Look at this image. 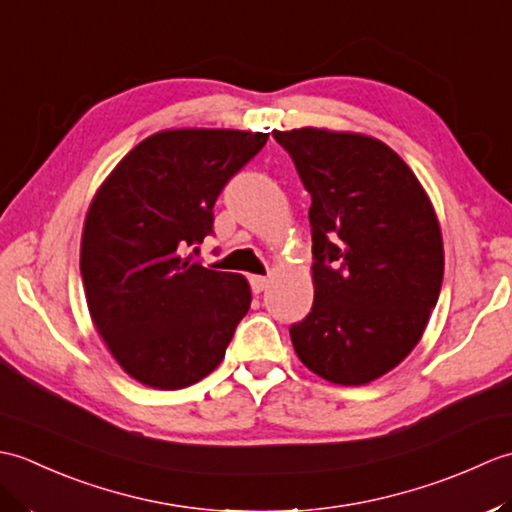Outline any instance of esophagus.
I'll return each mask as SVG.
<instances>
[{"instance_id": "obj_1", "label": "esophagus", "mask_w": 512, "mask_h": 512, "mask_svg": "<svg viewBox=\"0 0 512 512\" xmlns=\"http://www.w3.org/2000/svg\"><path fill=\"white\" fill-rule=\"evenodd\" d=\"M270 284L268 277H262V275H250V288H253L255 295H259V292H264Z\"/></svg>"}]
</instances>
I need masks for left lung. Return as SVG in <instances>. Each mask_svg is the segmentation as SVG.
<instances>
[{
  "instance_id": "left-lung-1",
  "label": "left lung",
  "mask_w": 512,
  "mask_h": 512,
  "mask_svg": "<svg viewBox=\"0 0 512 512\" xmlns=\"http://www.w3.org/2000/svg\"><path fill=\"white\" fill-rule=\"evenodd\" d=\"M312 195L314 303L290 325L310 372L367 385L418 345L436 308L444 248L407 162L378 138L301 127L273 132Z\"/></svg>"
}]
</instances>
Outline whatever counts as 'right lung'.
Returning <instances> with one entry per match:
<instances>
[{
	"mask_svg": "<svg viewBox=\"0 0 512 512\" xmlns=\"http://www.w3.org/2000/svg\"><path fill=\"white\" fill-rule=\"evenodd\" d=\"M239 129H165L138 143L96 191L81 237V277L96 332L125 372L182 389L222 363L250 286L191 262L213 233L224 184L266 145Z\"/></svg>",
	"mask_w": 512,
	"mask_h": 512,
	"instance_id": "add662e5",
	"label": "right lung"
}]
</instances>
